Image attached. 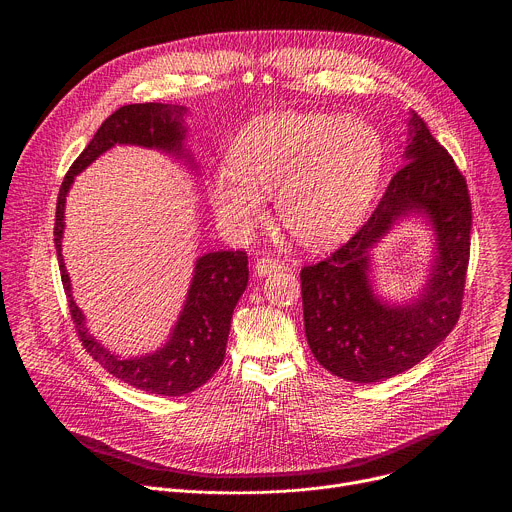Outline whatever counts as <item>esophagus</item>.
I'll return each instance as SVG.
<instances>
[{"label": "esophagus", "mask_w": 512, "mask_h": 512, "mask_svg": "<svg viewBox=\"0 0 512 512\" xmlns=\"http://www.w3.org/2000/svg\"><path fill=\"white\" fill-rule=\"evenodd\" d=\"M279 269H281V263L275 261L273 257H261V259H257V263H255V273H257L259 277L271 275V273H275V271H279Z\"/></svg>", "instance_id": "obj_1"}]
</instances>
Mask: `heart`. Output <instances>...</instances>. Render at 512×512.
<instances>
[{
  "instance_id": "b5f03b06",
  "label": "heart",
  "mask_w": 512,
  "mask_h": 512,
  "mask_svg": "<svg viewBox=\"0 0 512 512\" xmlns=\"http://www.w3.org/2000/svg\"><path fill=\"white\" fill-rule=\"evenodd\" d=\"M383 160L379 129L358 115L269 113L235 137L208 200L218 221L243 233L263 218V196L275 194L279 223L308 247H328L369 212Z\"/></svg>"
}]
</instances>
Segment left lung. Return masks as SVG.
Here are the masks:
<instances>
[{"instance_id":"obj_1","label":"left lung","mask_w":512,"mask_h":512,"mask_svg":"<svg viewBox=\"0 0 512 512\" xmlns=\"http://www.w3.org/2000/svg\"><path fill=\"white\" fill-rule=\"evenodd\" d=\"M407 125L405 166L369 221L300 273L310 350L326 371L354 383L385 381L415 367L454 330L462 312L472 229L466 178L415 111ZM411 213L430 218L438 255L420 298L395 307L374 296L368 251Z\"/></svg>"}]
</instances>
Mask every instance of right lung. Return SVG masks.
I'll list each match as a JSON object with an SVG mask.
<instances>
[{
  "mask_svg": "<svg viewBox=\"0 0 512 512\" xmlns=\"http://www.w3.org/2000/svg\"><path fill=\"white\" fill-rule=\"evenodd\" d=\"M184 107L162 103H135L117 109L97 129L83 154L72 162L66 172L56 200L54 221V247L62 285L68 298V310L79 332L85 350L101 367L119 381L156 395L178 397L204 385L225 360L233 310L243 296L249 281L247 253L245 251H216L196 259L194 277L188 289L184 310L170 334V340L156 352L121 358L101 346L85 326V316L72 300L70 277L62 259V233H64V202L75 182L89 164L115 143L156 148L192 162L184 150Z\"/></svg>",
  "mask_w": 512,
  "mask_h": 512,
  "instance_id": "obj_1",
  "label": "right lung"
}]
</instances>
